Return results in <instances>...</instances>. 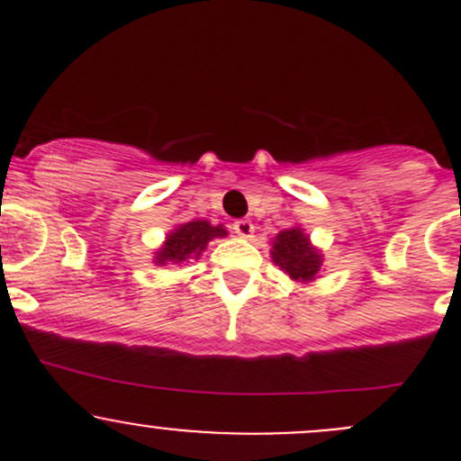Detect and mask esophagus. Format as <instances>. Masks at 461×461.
I'll return each mask as SVG.
<instances>
[{"label": "esophagus", "mask_w": 461, "mask_h": 461, "mask_svg": "<svg viewBox=\"0 0 461 461\" xmlns=\"http://www.w3.org/2000/svg\"><path fill=\"white\" fill-rule=\"evenodd\" d=\"M234 231L239 236H243V239H249V236L254 234V225L249 218H240V221L234 222Z\"/></svg>", "instance_id": "34e87169"}]
</instances>
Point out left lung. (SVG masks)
Segmentation results:
<instances>
[{
	"label": "left lung",
	"mask_w": 461,
	"mask_h": 461,
	"mask_svg": "<svg viewBox=\"0 0 461 461\" xmlns=\"http://www.w3.org/2000/svg\"><path fill=\"white\" fill-rule=\"evenodd\" d=\"M272 258L294 281H312L321 267V257L310 248L301 230L281 231L274 240Z\"/></svg>",
	"instance_id": "8db88e82"
}]
</instances>
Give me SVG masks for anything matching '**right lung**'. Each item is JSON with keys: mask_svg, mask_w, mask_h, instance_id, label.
Here are the masks:
<instances>
[{"mask_svg": "<svg viewBox=\"0 0 461 461\" xmlns=\"http://www.w3.org/2000/svg\"><path fill=\"white\" fill-rule=\"evenodd\" d=\"M227 231L222 225H209L207 221H192L180 225L178 230L171 231L167 243L162 245L160 252L156 254V263H183L192 257H201V252L207 248V243L216 236H225Z\"/></svg>", "mask_w": 461, "mask_h": 461, "instance_id": "right-lung-1", "label": "right lung"}]
</instances>
